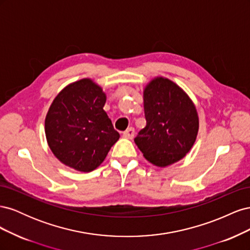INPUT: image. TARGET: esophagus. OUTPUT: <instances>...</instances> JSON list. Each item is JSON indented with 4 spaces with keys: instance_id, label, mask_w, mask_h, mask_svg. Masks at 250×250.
<instances>
[{
    "instance_id": "34e87169",
    "label": "esophagus",
    "mask_w": 250,
    "mask_h": 250,
    "mask_svg": "<svg viewBox=\"0 0 250 250\" xmlns=\"http://www.w3.org/2000/svg\"><path fill=\"white\" fill-rule=\"evenodd\" d=\"M133 137H134V129H133L132 127L128 128L127 130H125V131L123 132V138H125V139L131 140V139H133Z\"/></svg>"
}]
</instances>
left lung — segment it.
Returning a JSON list of instances; mask_svg holds the SVG:
<instances>
[{"label":"left lung","mask_w":250,"mask_h":250,"mask_svg":"<svg viewBox=\"0 0 250 250\" xmlns=\"http://www.w3.org/2000/svg\"><path fill=\"white\" fill-rule=\"evenodd\" d=\"M146 127L134 139L144 157L157 167L184 158L194 145L199 129L195 104L175 82L155 77L143 90Z\"/></svg>","instance_id":"8db88e82"}]
</instances>
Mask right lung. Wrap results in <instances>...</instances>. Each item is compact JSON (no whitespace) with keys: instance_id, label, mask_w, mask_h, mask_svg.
<instances>
[{"instance_id":"obj_1","label":"right lung","mask_w":250,"mask_h":250,"mask_svg":"<svg viewBox=\"0 0 250 250\" xmlns=\"http://www.w3.org/2000/svg\"><path fill=\"white\" fill-rule=\"evenodd\" d=\"M106 94L83 78L66 85L53 100L44 120L48 145L58 161L80 172L103 163L120 138L103 109Z\"/></svg>"}]
</instances>
